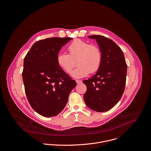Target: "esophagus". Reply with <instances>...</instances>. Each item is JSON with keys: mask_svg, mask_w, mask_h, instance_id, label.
<instances>
[{"mask_svg": "<svg viewBox=\"0 0 151 151\" xmlns=\"http://www.w3.org/2000/svg\"><path fill=\"white\" fill-rule=\"evenodd\" d=\"M76 83L77 84L81 83L82 82V81H81V80H76Z\"/></svg>", "mask_w": 151, "mask_h": 151, "instance_id": "34e87169", "label": "esophagus"}]
</instances>
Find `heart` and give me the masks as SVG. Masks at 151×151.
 <instances>
[{"instance_id":"obj_1","label":"heart","mask_w":151,"mask_h":151,"mask_svg":"<svg viewBox=\"0 0 151 151\" xmlns=\"http://www.w3.org/2000/svg\"><path fill=\"white\" fill-rule=\"evenodd\" d=\"M68 54H58L57 61L58 65L68 73L76 65L78 67L72 72L76 78L87 76L89 73H94L100 67L102 54L100 47L96 44H90L88 42L78 39L70 43L67 47Z\"/></svg>"}]
</instances>
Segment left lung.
<instances>
[{
  "label": "left lung",
  "mask_w": 151,
  "mask_h": 151,
  "mask_svg": "<svg viewBox=\"0 0 151 151\" xmlns=\"http://www.w3.org/2000/svg\"><path fill=\"white\" fill-rule=\"evenodd\" d=\"M88 37L96 40L102 61L97 72L83 81L87 87L84 101L93 111L105 112L113 108L123 95L127 66L123 51L113 40L101 35Z\"/></svg>",
  "instance_id": "left-lung-1"
}]
</instances>
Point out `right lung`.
Here are the masks:
<instances>
[{"instance_id":"right-lung-1","label":"right lung","mask_w":151,"mask_h":151,"mask_svg":"<svg viewBox=\"0 0 151 151\" xmlns=\"http://www.w3.org/2000/svg\"><path fill=\"white\" fill-rule=\"evenodd\" d=\"M72 39L54 37L37 41L25 57L22 75L25 94L32 108L45 117L60 114L76 86L57 61L59 51Z\"/></svg>"}]
</instances>
